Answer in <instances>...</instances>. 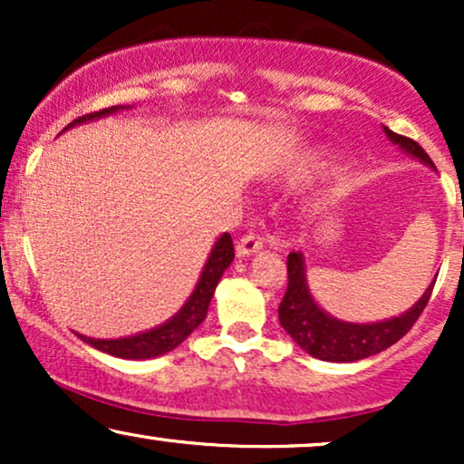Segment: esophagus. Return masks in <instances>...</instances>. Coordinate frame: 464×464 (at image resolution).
<instances>
[{
	"label": "esophagus",
	"mask_w": 464,
	"mask_h": 464,
	"mask_svg": "<svg viewBox=\"0 0 464 464\" xmlns=\"http://www.w3.org/2000/svg\"><path fill=\"white\" fill-rule=\"evenodd\" d=\"M262 248H264V239L259 236H255V233H248V236H244L236 246L237 257H250V255L259 253Z\"/></svg>",
	"instance_id": "1"
}]
</instances>
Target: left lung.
Here are the masks:
<instances>
[{
	"mask_svg": "<svg viewBox=\"0 0 464 464\" xmlns=\"http://www.w3.org/2000/svg\"><path fill=\"white\" fill-rule=\"evenodd\" d=\"M384 132L392 143L401 146L419 161L434 168L432 159L417 141L397 135L391 129H384ZM434 284L436 279L425 290V295L401 316L366 324L343 323L318 307V303L310 295V287H307L305 257L301 253H290L287 255V290L279 305V323L292 335V340L312 358L324 362L364 360L392 347L397 340H401L412 329V324L419 321L420 312L425 310L430 296H432Z\"/></svg>",
	"mask_w": 464,
	"mask_h": 464,
	"instance_id": "obj_1",
	"label": "left lung"
}]
</instances>
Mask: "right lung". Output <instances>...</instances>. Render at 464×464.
<instances>
[{
    "label": "right lung",
    "mask_w": 464,
    "mask_h": 464,
    "mask_svg": "<svg viewBox=\"0 0 464 464\" xmlns=\"http://www.w3.org/2000/svg\"><path fill=\"white\" fill-rule=\"evenodd\" d=\"M120 109L121 106H111V109H102V111H95V113L82 115L78 117V120H73L69 126H65V130L76 124H82V121H93L98 120V117L115 113V111ZM233 257H236V253H233V239L228 233H225V236H220V239H218L216 246L211 248L209 259H207L198 284H196L188 303H185V305L180 307V310L174 314L168 323L159 324V327L150 329V332L129 335V338H115V340L89 338V335H82V334H78V338L82 340V343L92 344L95 349L104 351V353L115 355V358H124V360L157 358V355H163L168 353V351L177 349L179 344L183 343V340L188 338V335L194 332L202 321H205L218 281H220V276L225 275V270L228 268V264L233 262Z\"/></svg>",
    "instance_id": "add662e5"
}]
</instances>
